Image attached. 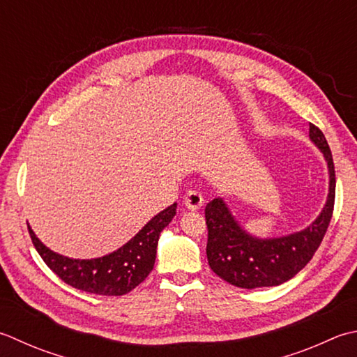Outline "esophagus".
Wrapping results in <instances>:
<instances>
[{"instance_id":"1","label":"esophagus","mask_w":357,"mask_h":357,"mask_svg":"<svg viewBox=\"0 0 357 357\" xmlns=\"http://www.w3.org/2000/svg\"><path fill=\"white\" fill-rule=\"evenodd\" d=\"M202 202H204V198H202V195L197 190H188L184 195V206L187 208H190V211H198L202 206Z\"/></svg>"}]
</instances>
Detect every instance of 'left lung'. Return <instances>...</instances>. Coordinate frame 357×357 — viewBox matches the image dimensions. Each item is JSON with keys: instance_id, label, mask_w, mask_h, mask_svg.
Segmentation results:
<instances>
[{"instance_id": "1", "label": "left lung", "mask_w": 357, "mask_h": 357, "mask_svg": "<svg viewBox=\"0 0 357 357\" xmlns=\"http://www.w3.org/2000/svg\"><path fill=\"white\" fill-rule=\"evenodd\" d=\"M310 139L322 151L330 178L325 206L310 226L288 235L261 238L240 225L222 198H215L206 206L208 266L225 282L244 289L278 286L297 275L316 254L331 221L336 174L330 145L312 123Z\"/></svg>"}]
</instances>
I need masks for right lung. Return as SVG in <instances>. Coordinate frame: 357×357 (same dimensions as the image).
<instances>
[{"label": "right lung", "mask_w": 357, "mask_h": 357, "mask_svg": "<svg viewBox=\"0 0 357 357\" xmlns=\"http://www.w3.org/2000/svg\"><path fill=\"white\" fill-rule=\"evenodd\" d=\"M176 202L156 216L119 248L99 258H69L45 246L31 226L29 234L35 249L49 269L75 289L99 296H123L141 284L155 266L159 235L176 215Z\"/></svg>", "instance_id": "1"}]
</instances>
